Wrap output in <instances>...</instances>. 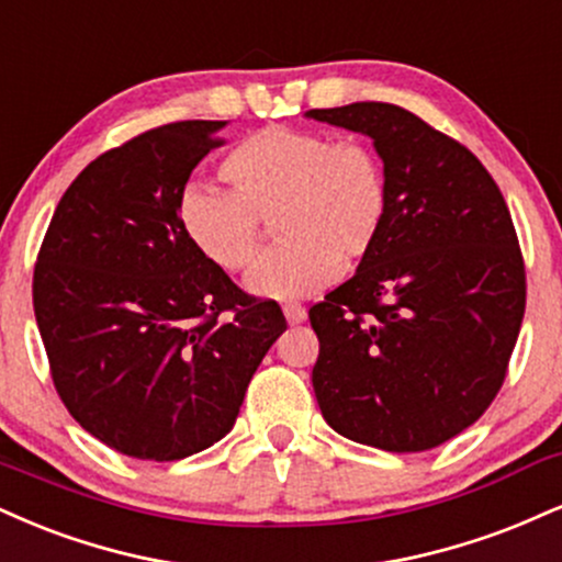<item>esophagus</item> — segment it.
<instances>
[{"label":"esophagus","instance_id":"esophagus-1","mask_svg":"<svg viewBox=\"0 0 562 562\" xmlns=\"http://www.w3.org/2000/svg\"><path fill=\"white\" fill-rule=\"evenodd\" d=\"M282 311H285V319L290 322V324H301V322H306V308H303V306H299V303H288V306L285 308H282Z\"/></svg>","mask_w":562,"mask_h":562}]
</instances>
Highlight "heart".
I'll return each instance as SVG.
<instances>
[{
    "instance_id": "1",
    "label": "heart",
    "mask_w": 562,
    "mask_h": 562,
    "mask_svg": "<svg viewBox=\"0 0 562 562\" xmlns=\"http://www.w3.org/2000/svg\"><path fill=\"white\" fill-rule=\"evenodd\" d=\"M229 193L188 188L178 216L209 263L243 272L261 251V220L282 243L248 274L254 295L299 301L374 251L390 214V180L363 140L269 125L238 140L220 165Z\"/></svg>"
}]
</instances>
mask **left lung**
I'll use <instances>...</instances> for the list:
<instances>
[{
	"instance_id": "left-lung-1",
	"label": "left lung",
	"mask_w": 562,
	"mask_h": 562,
	"mask_svg": "<svg viewBox=\"0 0 562 562\" xmlns=\"http://www.w3.org/2000/svg\"><path fill=\"white\" fill-rule=\"evenodd\" d=\"M306 117L374 140L390 214L356 274L311 306V382L337 435L422 452L469 429L503 387L526 308L516 227L469 148L384 101Z\"/></svg>"
}]
</instances>
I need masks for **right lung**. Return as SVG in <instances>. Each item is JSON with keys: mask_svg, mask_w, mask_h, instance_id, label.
I'll return each mask as SVG.
<instances>
[{"mask_svg": "<svg viewBox=\"0 0 562 562\" xmlns=\"http://www.w3.org/2000/svg\"><path fill=\"white\" fill-rule=\"evenodd\" d=\"M225 125H161L93 159L54 209L33 272L59 397L88 435L140 461L220 442L288 329L274 301L243 293L180 227L186 182Z\"/></svg>", "mask_w": 562, "mask_h": 562, "instance_id": "add662e5", "label": "right lung"}]
</instances>
